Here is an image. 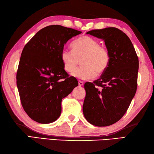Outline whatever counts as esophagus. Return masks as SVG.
<instances>
[{
	"mask_svg": "<svg viewBox=\"0 0 154 154\" xmlns=\"http://www.w3.org/2000/svg\"><path fill=\"white\" fill-rule=\"evenodd\" d=\"M83 84H84L83 81H79V86H83Z\"/></svg>",
	"mask_w": 154,
	"mask_h": 154,
	"instance_id": "obj_1",
	"label": "esophagus"
}]
</instances>
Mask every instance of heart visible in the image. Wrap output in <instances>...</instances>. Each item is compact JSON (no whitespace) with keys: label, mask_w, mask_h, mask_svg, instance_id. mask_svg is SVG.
Segmentation results:
<instances>
[{"label":"heart","mask_w":154,"mask_h":154,"mask_svg":"<svg viewBox=\"0 0 154 154\" xmlns=\"http://www.w3.org/2000/svg\"><path fill=\"white\" fill-rule=\"evenodd\" d=\"M73 50H64L61 53V60L64 69L73 73L82 60L83 66L72 74L81 79H91L106 71L110 61L109 50L99 45L95 38L83 35L75 40L72 45Z\"/></svg>","instance_id":"heart-1"}]
</instances>
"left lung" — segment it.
<instances>
[{"mask_svg":"<svg viewBox=\"0 0 154 154\" xmlns=\"http://www.w3.org/2000/svg\"><path fill=\"white\" fill-rule=\"evenodd\" d=\"M87 34L104 40L110 61L99 79L85 83L83 114L93 125L110 126L124 115L135 95L138 57L130 38L119 29L110 27Z\"/></svg>","mask_w":154,"mask_h":154,"instance_id":"1","label":"left lung"}]
</instances>
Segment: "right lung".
<instances>
[{
  "mask_svg": "<svg viewBox=\"0 0 154 154\" xmlns=\"http://www.w3.org/2000/svg\"><path fill=\"white\" fill-rule=\"evenodd\" d=\"M81 32L60 25L42 28L25 45L16 73L22 106L28 116L41 124L60 117L62 99L78 81L65 71L61 60L64 45Z\"/></svg>",
  "mask_w": 154,
  "mask_h": 154,
  "instance_id": "obj_1",
  "label": "right lung"
}]
</instances>
